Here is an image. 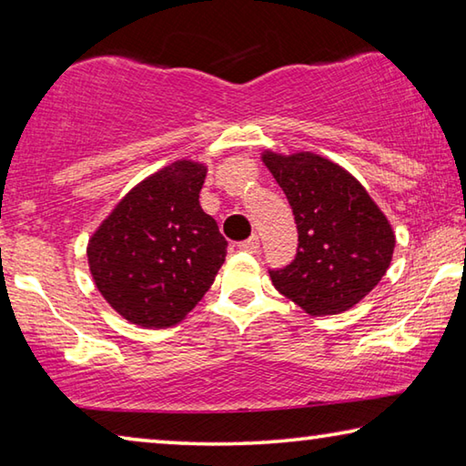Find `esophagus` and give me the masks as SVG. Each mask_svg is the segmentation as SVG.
Listing matches in <instances>:
<instances>
[{"mask_svg":"<svg viewBox=\"0 0 466 466\" xmlns=\"http://www.w3.org/2000/svg\"><path fill=\"white\" fill-rule=\"evenodd\" d=\"M238 248L244 252H257L258 250V236H250V238L238 242Z\"/></svg>","mask_w":466,"mask_h":466,"instance_id":"34e87169","label":"esophagus"}]
</instances>
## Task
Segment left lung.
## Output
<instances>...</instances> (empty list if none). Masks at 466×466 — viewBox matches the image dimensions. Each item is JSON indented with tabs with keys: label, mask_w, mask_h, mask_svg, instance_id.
<instances>
[{
	"label": "left lung",
	"mask_w": 466,
	"mask_h": 466,
	"mask_svg": "<svg viewBox=\"0 0 466 466\" xmlns=\"http://www.w3.org/2000/svg\"><path fill=\"white\" fill-rule=\"evenodd\" d=\"M261 160L298 226L296 258L269 271L275 289L310 317L353 309L390 267L397 240L389 218L356 177L325 156L265 149Z\"/></svg>",
	"instance_id": "obj_1"
}]
</instances>
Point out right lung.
Listing matches in <instances>:
<instances>
[{
  "mask_svg": "<svg viewBox=\"0 0 466 466\" xmlns=\"http://www.w3.org/2000/svg\"><path fill=\"white\" fill-rule=\"evenodd\" d=\"M205 177V164L180 157L133 187L90 236L94 286L133 325H178L226 261L228 242L199 205Z\"/></svg>",
  "mask_w": 466,
  "mask_h": 466,
  "instance_id": "right-lung-1",
  "label": "right lung"
}]
</instances>
